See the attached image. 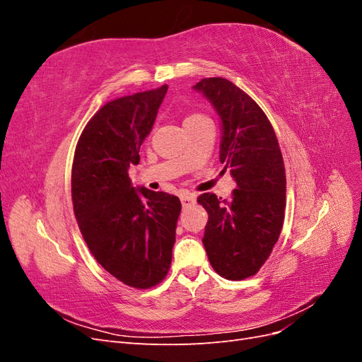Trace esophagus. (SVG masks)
<instances>
[{
  "instance_id": "esophagus-1",
  "label": "esophagus",
  "mask_w": 362,
  "mask_h": 362,
  "mask_svg": "<svg viewBox=\"0 0 362 362\" xmlns=\"http://www.w3.org/2000/svg\"><path fill=\"white\" fill-rule=\"evenodd\" d=\"M181 204H182V206L184 208H187V206H192L194 202H196V199H194V196L193 194H190V193H184V194H181Z\"/></svg>"
}]
</instances>
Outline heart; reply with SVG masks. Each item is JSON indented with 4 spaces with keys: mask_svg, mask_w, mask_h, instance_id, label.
Returning a JSON list of instances; mask_svg holds the SVG:
<instances>
[{
    "mask_svg": "<svg viewBox=\"0 0 362 362\" xmlns=\"http://www.w3.org/2000/svg\"><path fill=\"white\" fill-rule=\"evenodd\" d=\"M202 120H208L206 116L201 115V113H192L187 117L184 119V125H190V124H198L202 122Z\"/></svg>",
    "mask_w": 362,
    "mask_h": 362,
    "instance_id": "1",
    "label": "heart"
}]
</instances>
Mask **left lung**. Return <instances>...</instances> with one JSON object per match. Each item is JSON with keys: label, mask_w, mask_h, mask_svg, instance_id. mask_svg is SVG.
Returning a JSON list of instances; mask_svg holds the SVG:
<instances>
[{"label": "left lung", "mask_w": 362, "mask_h": 362, "mask_svg": "<svg viewBox=\"0 0 362 362\" xmlns=\"http://www.w3.org/2000/svg\"><path fill=\"white\" fill-rule=\"evenodd\" d=\"M193 89L222 120L221 163L237 184L229 201L213 193L198 198L208 213L202 243L216 273L242 281L261 269L279 238L286 168L275 129L246 92L221 76L202 78Z\"/></svg>", "instance_id": "obj_1"}]
</instances>
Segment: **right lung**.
Listing matches in <instances>:
<instances>
[{
	"label": "right lung",
	"mask_w": 362,
	"mask_h": 362,
	"mask_svg": "<svg viewBox=\"0 0 362 362\" xmlns=\"http://www.w3.org/2000/svg\"><path fill=\"white\" fill-rule=\"evenodd\" d=\"M168 84L107 103L87 122L75 148L72 204L87 247L125 286L151 288L166 278L181 202L136 189L128 177L154 127Z\"/></svg>",
	"instance_id": "right-lung-1"
}]
</instances>
